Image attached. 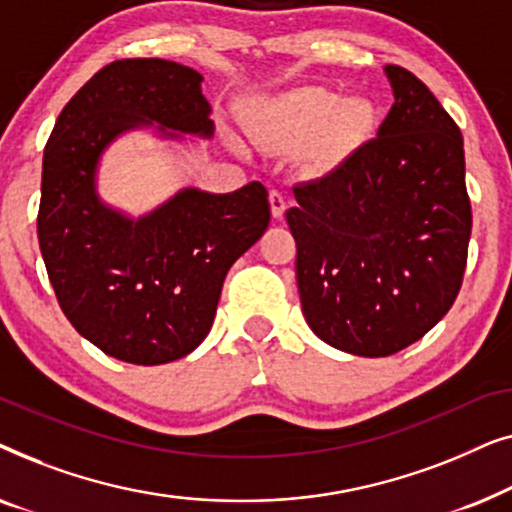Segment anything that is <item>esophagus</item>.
I'll use <instances>...</instances> for the list:
<instances>
[{"mask_svg": "<svg viewBox=\"0 0 512 512\" xmlns=\"http://www.w3.org/2000/svg\"><path fill=\"white\" fill-rule=\"evenodd\" d=\"M270 212H272V216H275V219H282L284 212H286V200L279 191H270Z\"/></svg>", "mask_w": 512, "mask_h": 512, "instance_id": "34e87169", "label": "esophagus"}]
</instances>
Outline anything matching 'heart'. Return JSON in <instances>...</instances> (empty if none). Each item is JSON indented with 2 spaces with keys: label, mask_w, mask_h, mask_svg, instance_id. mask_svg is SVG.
Here are the masks:
<instances>
[{
  "label": "heart",
  "mask_w": 512,
  "mask_h": 512,
  "mask_svg": "<svg viewBox=\"0 0 512 512\" xmlns=\"http://www.w3.org/2000/svg\"><path fill=\"white\" fill-rule=\"evenodd\" d=\"M377 128V107L368 97H342L328 88H298L261 97L251 107L247 132L265 149L289 151L321 139V158L335 160L359 149Z\"/></svg>",
  "instance_id": "heart-1"
}]
</instances>
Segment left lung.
<instances>
[{"label": "left lung", "instance_id": "8db88e82", "mask_svg": "<svg viewBox=\"0 0 512 512\" xmlns=\"http://www.w3.org/2000/svg\"><path fill=\"white\" fill-rule=\"evenodd\" d=\"M394 107L373 142L293 188L286 212L307 326L354 356H389L450 310L466 270L464 137L436 95L387 65Z\"/></svg>", "mask_w": 512, "mask_h": 512}]
</instances>
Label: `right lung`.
Segmentation results:
<instances>
[{"mask_svg":"<svg viewBox=\"0 0 512 512\" xmlns=\"http://www.w3.org/2000/svg\"><path fill=\"white\" fill-rule=\"evenodd\" d=\"M202 74L160 58L100 69L60 111L44 149L39 249L76 331L137 366L184 359L214 324L230 265L270 223L261 181L233 193L181 188L142 216L102 200L109 146L146 130L160 142L212 139Z\"/></svg>","mask_w":512,"mask_h":512,"instance_id":"add662e5","label":"right lung"}]
</instances>
